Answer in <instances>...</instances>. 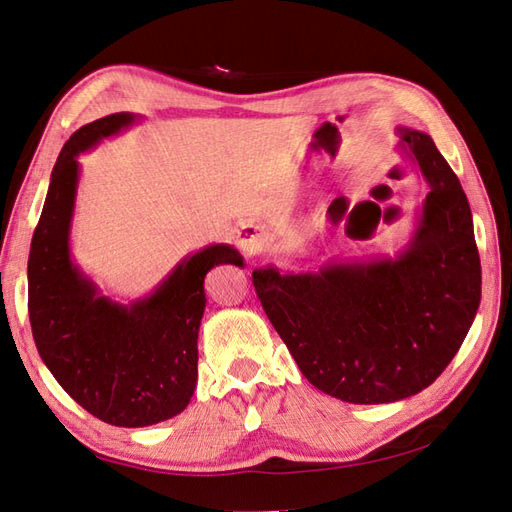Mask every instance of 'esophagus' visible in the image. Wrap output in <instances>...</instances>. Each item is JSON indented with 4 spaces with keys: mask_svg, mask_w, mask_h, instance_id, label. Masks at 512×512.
<instances>
[{
    "mask_svg": "<svg viewBox=\"0 0 512 512\" xmlns=\"http://www.w3.org/2000/svg\"><path fill=\"white\" fill-rule=\"evenodd\" d=\"M269 241V232L265 226L260 223H243L241 230L236 232V245L241 247V252L245 256H256L260 252H265Z\"/></svg>",
    "mask_w": 512,
    "mask_h": 512,
    "instance_id": "obj_1",
    "label": "esophagus"
}]
</instances>
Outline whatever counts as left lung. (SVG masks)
Segmentation results:
<instances>
[{"label":"left lung","mask_w":512,"mask_h":512,"mask_svg":"<svg viewBox=\"0 0 512 512\" xmlns=\"http://www.w3.org/2000/svg\"><path fill=\"white\" fill-rule=\"evenodd\" d=\"M395 149L428 184L410 239L391 254L330 256L319 269H254L269 321L315 389L391 404L430 386L480 306V256L467 195L426 132Z\"/></svg>","instance_id":"8db88e82"}]
</instances>
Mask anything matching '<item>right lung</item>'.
Returning <instances> with one entry per match:
<instances>
[{
  "label": "right lung",
  "mask_w": 512,
  "mask_h": 512,
  "mask_svg": "<svg viewBox=\"0 0 512 512\" xmlns=\"http://www.w3.org/2000/svg\"><path fill=\"white\" fill-rule=\"evenodd\" d=\"M139 121L134 112H112L71 134L49 178L28 258L30 323L45 367L84 410L119 428L154 426L189 406L204 278L217 265L243 267L239 249L206 245L184 256L154 291L119 302L73 260L78 156Z\"/></svg>",
  "instance_id": "add662e5"
}]
</instances>
